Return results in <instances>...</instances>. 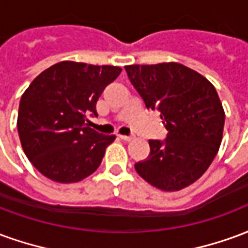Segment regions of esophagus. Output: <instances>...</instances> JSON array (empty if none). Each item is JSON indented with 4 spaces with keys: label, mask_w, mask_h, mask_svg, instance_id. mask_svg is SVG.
Here are the masks:
<instances>
[{
    "label": "esophagus",
    "mask_w": 248,
    "mask_h": 248,
    "mask_svg": "<svg viewBox=\"0 0 248 248\" xmlns=\"http://www.w3.org/2000/svg\"><path fill=\"white\" fill-rule=\"evenodd\" d=\"M119 138H121V140H126V142H130V140H134V137H133V135H119Z\"/></svg>",
    "instance_id": "1"
}]
</instances>
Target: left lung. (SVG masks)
I'll use <instances>...</instances> for the list:
<instances>
[{
    "instance_id": "8db88e82",
    "label": "left lung",
    "mask_w": 248,
    "mask_h": 248,
    "mask_svg": "<svg viewBox=\"0 0 248 248\" xmlns=\"http://www.w3.org/2000/svg\"><path fill=\"white\" fill-rule=\"evenodd\" d=\"M124 69L146 108L161 113L169 131L165 140H149L150 154L135 170L163 191L190 186L211 165L223 137L224 110L215 87L177 62Z\"/></svg>"
}]
</instances>
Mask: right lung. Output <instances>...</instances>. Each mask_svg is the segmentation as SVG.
<instances>
[{
  "label": "right lung",
  "instance_id": "1",
  "mask_svg": "<svg viewBox=\"0 0 248 248\" xmlns=\"http://www.w3.org/2000/svg\"><path fill=\"white\" fill-rule=\"evenodd\" d=\"M122 69L62 61L37 76L21 97L19 140L38 171L58 183H74L97 170L115 135L90 127L98 98Z\"/></svg>",
  "mask_w": 248,
  "mask_h": 248
}]
</instances>
